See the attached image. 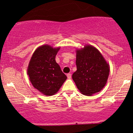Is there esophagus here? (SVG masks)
<instances>
[{"instance_id": "esophagus-1", "label": "esophagus", "mask_w": 133, "mask_h": 133, "mask_svg": "<svg viewBox=\"0 0 133 133\" xmlns=\"http://www.w3.org/2000/svg\"><path fill=\"white\" fill-rule=\"evenodd\" d=\"M67 76H68V78L70 79L71 78V73H68V74H67Z\"/></svg>"}]
</instances>
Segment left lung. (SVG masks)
<instances>
[{
	"label": "left lung",
	"mask_w": 133,
	"mask_h": 133,
	"mask_svg": "<svg viewBox=\"0 0 133 133\" xmlns=\"http://www.w3.org/2000/svg\"><path fill=\"white\" fill-rule=\"evenodd\" d=\"M76 71L72 75L82 94L91 96L104 88L109 75V65L95 47L86 45L76 49Z\"/></svg>",
	"instance_id": "1"
}]
</instances>
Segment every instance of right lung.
Instances as JSON below:
<instances>
[{
	"instance_id": "add662e5",
	"label": "right lung",
	"mask_w": 133,
	"mask_h": 133,
	"mask_svg": "<svg viewBox=\"0 0 133 133\" xmlns=\"http://www.w3.org/2000/svg\"><path fill=\"white\" fill-rule=\"evenodd\" d=\"M60 48L49 45L38 47L33 53L28 68L29 80L35 89L46 96L58 92L67 79L55 57Z\"/></svg>"
}]
</instances>
